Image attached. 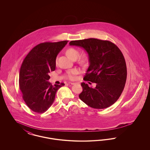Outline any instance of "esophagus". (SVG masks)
Returning <instances> with one entry per match:
<instances>
[{
    "label": "esophagus",
    "mask_w": 150,
    "mask_h": 150,
    "mask_svg": "<svg viewBox=\"0 0 150 150\" xmlns=\"http://www.w3.org/2000/svg\"><path fill=\"white\" fill-rule=\"evenodd\" d=\"M70 84H71V85H75V84H78V83H70Z\"/></svg>",
    "instance_id": "34e87169"
}]
</instances>
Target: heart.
<instances>
[{"label":"heart","mask_w":150,"mask_h":150,"mask_svg":"<svg viewBox=\"0 0 150 150\" xmlns=\"http://www.w3.org/2000/svg\"><path fill=\"white\" fill-rule=\"evenodd\" d=\"M66 54L67 56L71 58L72 60L76 59L79 55V52L78 50L74 48H69L66 50ZM84 58V56H81L80 57V61H82ZM57 64V61H56ZM78 71L76 69H72L67 72V76L70 80H74L76 78V75L78 74Z\"/></svg>","instance_id":"1"}]
</instances>
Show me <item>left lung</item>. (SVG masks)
Returning <instances> with one entry per match:
<instances>
[{
	"mask_svg": "<svg viewBox=\"0 0 150 150\" xmlns=\"http://www.w3.org/2000/svg\"><path fill=\"white\" fill-rule=\"evenodd\" d=\"M69 44L87 52L89 66L84 79L96 84L92 88L82 83L80 99L94 108L103 109L112 105L120 97L127 80V66L121 50L110 41L94 38Z\"/></svg>",
	"mask_w": 150,
	"mask_h": 150,
	"instance_id": "8db88e82",
	"label": "left lung"
}]
</instances>
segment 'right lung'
<instances>
[{
    "instance_id": "right-lung-1",
    "label": "right lung",
    "mask_w": 150,
    "mask_h": 150,
    "mask_svg": "<svg viewBox=\"0 0 150 150\" xmlns=\"http://www.w3.org/2000/svg\"><path fill=\"white\" fill-rule=\"evenodd\" d=\"M67 42L40 43L31 50L22 64L20 88L25 102L34 112H45L55 100L57 90L64 85L53 86L48 80L50 72L55 70L58 54Z\"/></svg>"
}]
</instances>
